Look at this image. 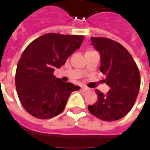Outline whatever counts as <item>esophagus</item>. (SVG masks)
I'll return each instance as SVG.
<instances>
[{"label":"esophagus","mask_w":150,"mask_h":150,"mask_svg":"<svg viewBox=\"0 0 150 150\" xmlns=\"http://www.w3.org/2000/svg\"><path fill=\"white\" fill-rule=\"evenodd\" d=\"M88 90H89V89H88V88H86V87H82L81 88V91H83V92H84V91H88Z\"/></svg>","instance_id":"obj_1"}]
</instances>
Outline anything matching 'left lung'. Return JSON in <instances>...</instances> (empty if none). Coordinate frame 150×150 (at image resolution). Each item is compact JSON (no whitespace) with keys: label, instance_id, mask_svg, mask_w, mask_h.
I'll use <instances>...</instances> for the list:
<instances>
[{"label":"left lung","instance_id":"obj_1","mask_svg":"<svg viewBox=\"0 0 150 150\" xmlns=\"http://www.w3.org/2000/svg\"><path fill=\"white\" fill-rule=\"evenodd\" d=\"M91 45L100 54V71L110 90H96L97 101L88 106L90 112L106 121L121 119L132 109L138 95L141 78L137 66L129 51L109 38L91 37Z\"/></svg>","mask_w":150,"mask_h":150}]
</instances>
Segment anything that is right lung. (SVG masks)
I'll list each match as a JSON object with an SVG mask.
<instances>
[{
	"label": "right lung",
	"instance_id": "obj_1",
	"mask_svg": "<svg viewBox=\"0 0 150 150\" xmlns=\"http://www.w3.org/2000/svg\"><path fill=\"white\" fill-rule=\"evenodd\" d=\"M82 35L46 34L33 41L18 63L15 84L18 98L28 112L38 119L58 116L64 109L72 91L79 87L64 83L53 72L65 64L79 49Z\"/></svg>",
	"mask_w": 150,
	"mask_h": 150
}]
</instances>
